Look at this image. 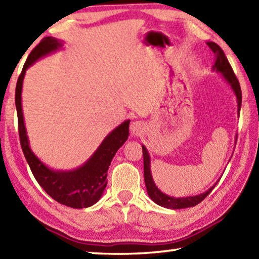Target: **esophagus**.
I'll return each instance as SVG.
<instances>
[{
	"label": "esophagus",
	"instance_id": "esophagus-1",
	"mask_svg": "<svg viewBox=\"0 0 259 259\" xmlns=\"http://www.w3.org/2000/svg\"><path fill=\"white\" fill-rule=\"evenodd\" d=\"M145 130V124L142 121H134L130 124V131L133 136H139L143 134V131Z\"/></svg>",
	"mask_w": 259,
	"mask_h": 259
}]
</instances>
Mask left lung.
<instances>
[{
    "label": "left lung",
    "instance_id": "8db88e82",
    "mask_svg": "<svg viewBox=\"0 0 259 259\" xmlns=\"http://www.w3.org/2000/svg\"><path fill=\"white\" fill-rule=\"evenodd\" d=\"M207 45L214 55V65L212 66V71L221 73L223 77H224V80L229 83V85L232 88V90H233V93L236 96V102H238V114H240L241 103H242V94H241V88H240V83L238 81V78H236L233 69H232L229 60H227L224 51L222 50V48L218 45H216L214 42H207ZM236 139H238V136H236L235 140ZM142 148H143V156H144V179H145L147 194L156 204L161 205V207H164L168 209H183V208L194 207V205L199 204L201 201H203L205 198H207L209 193L211 192L213 190V187L217 185L218 182L214 183L208 191H205L204 193H202V194L194 195V196L174 198V196L166 195L157 188L154 181H153L152 171H151L150 154H148V151L145 146L143 145Z\"/></svg>",
    "mask_w": 259,
    "mask_h": 259
}]
</instances>
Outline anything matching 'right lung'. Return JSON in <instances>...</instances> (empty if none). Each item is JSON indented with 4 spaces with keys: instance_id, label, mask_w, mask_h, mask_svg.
Returning <instances> with one entry per match:
<instances>
[{
    "instance_id": "add662e5",
    "label": "right lung",
    "mask_w": 259,
    "mask_h": 259,
    "mask_svg": "<svg viewBox=\"0 0 259 259\" xmlns=\"http://www.w3.org/2000/svg\"><path fill=\"white\" fill-rule=\"evenodd\" d=\"M63 41L48 36L38 43L30 52L18 77L16 87V108L18 114V126L20 145L25 159L36 182L52 199L71 208H88L98 202L107 185V170L111 165L114 155L123 145L129 136L130 120L124 121L109 133L96 150L89 160L76 169L63 171L47 166L34 154L29 147L26 133L23 106H21V89L27 68L47 55L61 49Z\"/></svg>"
}]
</instances>
